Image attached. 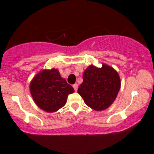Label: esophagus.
<instances>
[{"label": "esophagus", "instance_id": "34e87169", "mask_svg": "<svg viewBox=\"0 0 154 154\" xmlns=\"http://www.w3.org/2000/svg\"><path fill=\"white\" fill-rule=\"evenodd\" d=\"M73 88H74V89H75V91H77V89H78V85H77V84H74L73 85Z\"/></svg>", "mask_w": 154, "mask_h": 154}]
</instances>
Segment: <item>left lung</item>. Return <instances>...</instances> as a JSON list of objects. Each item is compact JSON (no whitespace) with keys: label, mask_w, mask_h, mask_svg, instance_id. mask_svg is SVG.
Returning <instances> with one entry per match:
<instances>
[{"label":"left lung","mask_w":154,"mask_h":154,"mask_svg":"<svg viewBox=\"0 0 154 154\" xmlns=\"http://www.w3.org/2000/svg\"><path fill=\"white\" fill-rule=\"evenodd\" d=\"M82 79L77 92L88 106L100 111L114 103L121 87V80L113 67L103 63L101 67L90 65L85 70Z\"/></svg>","instance_id":"1"}]
</instances>
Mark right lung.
Wrapping results in <instances>:
<instances>
[{
    "label": "right lung",
    "instance_id": "add662e5",
    "mask_svg": "<svg viewBox=\"0 0 154 154\" xmlns=\"http://www.w3.org/2000/svg\"><path fill=\"white\" fill-rule=\"evenodd\" d=\"M29 91L36 105L48 113L56 112L66 103L74 88L61 77L57 69H43L33 77Z\"/></svg>",
    "mask_w": 154,
    "mask_h": 154
}]
</instances>
